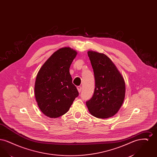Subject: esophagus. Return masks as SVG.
<instances>
[{"mask_svg": "<svg viewBox=\"0 0 157 157\" xmlns=\"http://www.w3.org/2000/svg\"><path fill=\"white\" fill-rule=\"evenodd\" d=\"M77 90H78V92L80 93V92H81V90H82V87H81V86H77Z\"/></svg>", "mask_w": 157, "mask_h": 157, "instance_id": "obj_1", "label": "esophagus"}]
</instances>
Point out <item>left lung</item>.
Segmentation results:
<instances>
[{"label":"left lung","mask_w":157,"mask_h":157,"mask_svg":"<svg viewBox=\"0 0 157 157\" xmlns=\"http://www.w3.org/2000/svg\"><path fill=\"white\" fill-rule=\"evenodd\" d=\"M88 55L94 69L95 88L93 97L86 102L90 114L106 119L120 110L125 95V83L117 67L106 55L89 51Z\"/></svg>","instance_id":"8db88e82"}]
</instances>
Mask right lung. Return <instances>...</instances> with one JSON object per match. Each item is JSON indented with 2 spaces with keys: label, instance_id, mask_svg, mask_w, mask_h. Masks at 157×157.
I'll use <instances>...</instances> for the list:
<instances>
[{
  "label": "right lung",
  "instance_id": "add662e5",
  "mask_svg": "<svg viewBox=\"0 0 157 157\" xmlns=\"http://www.w3.org/2000/svg\"><path fill=\"white\" fill-rule=\"evenodd\" d=\"M77 52L63 47L47 59L39 69L35 83L37 105L46 116L55 118L68 111L79 95L72 83L69 68Z\"/></svg>",
  "mask_w": 157,
  "mask_h": 157
}]
</instances>
